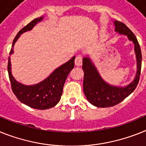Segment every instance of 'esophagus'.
<instances>
[{
  "instance_id": "obj_1",
  "label": "esophagus",
  "mask_w": 146,
  "mask_h": 146,
  "mask_svg": "<svg viewBox=\"0 0 146 146\" xmlns=\"http://www.w3.org/2000/svg\"><path fill=\"white\" fill-rule=\"evenodd\" d=\"M75 64L76 66H78V67L82 64V56L79 55V56H77L76 57Z\"/></svg>"
}]
</instances>
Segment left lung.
<instances>
[{
  "instance_id": "obj_1",
  "label": "left lung",
  "mask_w": 146,
  "mask_h": 146,
  "mask_svg": "<svg viewBox=\"0 0 146 146\" xmlns=\"http://www.w3.org/2000/svg\"><path fill=\"white\" fill-rule=\"evenodd\" d=\"M115 32L127 35L134 44L137 58V73L133 82L125 87L114 86L107 83L100 76L96 66L88 56L84 57L82 70L84 71L83 90L88 102L98 108H108L117 105L128 97L137 86L141 72L142 54L137 39L131 30L125 24L115 21Z\"/></svg>"
}]
</instances>
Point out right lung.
Instances as JSON below:
<instances>
[{
  "label": "right lung",
  "instance_id": "add662e5",
  "mask_svg": "<svg viewBox=\"0 0 146 146\" xmlns=\"http://www.w3.org/2000/svg\"><path fill=\"white\" fill-rule=\"evenodd\" d=\"M43 19V16L35 18L18 32L13 41L12 49L9 52L10 56L14 52L13 46L15 43L16 42L21 35L25 32L31 30ZM74 60L75 56L56 68L48 77H46L44 80L41 81V82L33 85H25L17 82L13 77L11 70L10 57H9L7 69L13 93L22 103L33 108L45 110L54 107L60 101L66 79L71 70L74 67Z\"/></svg>",
  "mask_w": 146,
  "mask_h": 146
}]
</instances>
